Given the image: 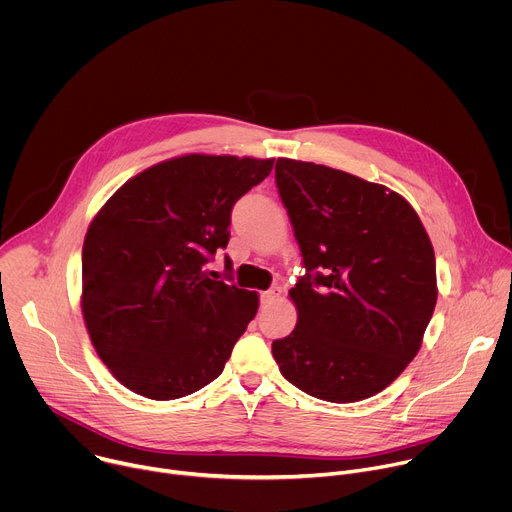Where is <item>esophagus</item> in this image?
Returning <instances> with one entry per match:
<instances>
[{
	"instance_id": "obj_1",
	"label": "esophagus",
	"mask_w": 512,
	"mask_h": 512,
	"mask_svg": "<svg viewBox=\"0 0 512 512\" xmlns=\"http://www.w3.org/2000/svg\"><path fill=\"white\" fill-rule=\"evenodd\" d=\"M279 296H281V287H277V285L269 287L267 291H263V294H261V308H269L273 302L279 300Z\"/></svg>"
}]
</instances>
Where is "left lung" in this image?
I'll use <instances>...</instances> for the list:
<instances>
[{
  "mask_svg": "<svg viewBox=\"0 0 512 512\" xmlns=\"http://www.w3.org/2000/svg\"><path fill=\"white\" fill-rule=\"evenodd\" d=\"M275 184L306 275L289 289L298 324L273 340V358L316 399L373 397L421 348L437 300L431 241L387 186L287 158L275 164Z\"/></svg>",
  "mask_w": 512,
  "mask_h": 512,
  "instance_id": "left-lung-1",
  "label": "left lung"
}]
</instances>
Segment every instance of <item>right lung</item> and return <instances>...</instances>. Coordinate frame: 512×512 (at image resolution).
Masks as SVG:
<instances>
[{
	"label": "right lung",
	"instance_id": "obj_1",
	"mask_svg": "<svg viewBox=\"0 0 512 512\" xmlns=\"http://www.w3.org/2000/svg\"><path fill=\"white\" fill-rule=\"evenodd\" d=\"M273 160L190 154L125 182L83 245V316L113 377L156 401L186 397L223 373L259 298L212 279L231 210ZM229 261V257H227Z\"/></svg>",
	"mask_w": 512,
	"mask_h": 512
}]
</instances>
